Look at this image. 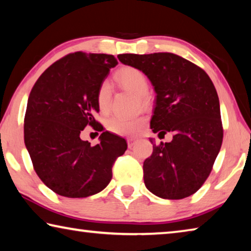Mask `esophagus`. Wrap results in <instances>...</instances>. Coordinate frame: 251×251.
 I'll use <instances>...</instances> for the list:
<instances>
[{
    "instance_id": "obj_1",
    "label": "esophagus",
    "mask_w": 251,
    "mask_h": 251,
    "mask_svg": "<svg viewBox=\"0 0 251 251\" xmlns=\"http://www.w3.org/2000/svg\"><path fill=\"white\" fill-rule=\"evenodd\" d=\"M135 143H136V138H128L127 139V145H128V148H131L133 147L134 145H135Z\"/></svg>"
}]
</instances>
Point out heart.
Masks as SVG:
<instances>
[{
  "label": "heart",
  "mask_w": 251,
  "mask_h": 251,
  "mask_svg": "<svg viewBox=\"0 0 251 251\" xmlns=\"http://www.w3.org/2000/svg\"><path fill=\"white\" fill-rule=\"evenodd\" d=\"M118 80L126 91L130 92L137 97H145L148 93V80L142 71L135 67H124L116 74ZM110 85L108 82H103L97 91V105L100 112H107L110 101ZM145 120L143 117L125 118L121 116L110 117L107 122V127L110 131L118 135L134 136L141 131Z\"/></svg>",
  "instance_id": "1"
}]
</instances>
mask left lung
I'll return each instance as SVG.
<instances>
[{"label":"left lung","mask_w":251,"mask_h":251,"mask_svg":"<svg viewBox=\"0 0 251 251\" xmlns=\"http://www.w3.org/2000/svg\"><path fill=\"white\" fill-rule=\"evenodd\" d=\"M124 65L142 71L156 93L152 133H174L144 161L146 188L164 199H182L201 188L223 143L216 88L201 67L173 53L120 54Z\"/></svg>","instance_id":"obj_1"}]
</instances>
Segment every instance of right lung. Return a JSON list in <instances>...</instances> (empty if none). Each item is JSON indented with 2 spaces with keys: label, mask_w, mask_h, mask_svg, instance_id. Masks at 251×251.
I'll return each instance as SVG.
<instances>
[{
  "label": "right lung",
  "mask_w": 251,
  "mask_h": 251,
  "mask_svg": "<svg viewBox=\"0 0 251 251\" xmlns=\"http://www.w3.org/2000/svg\"><path fill=\"white\" fill-rule=\"evenodd\" d=\"M117 64L113 55L69 54L50 65L29 93L24 143L37 176L57 195L84 198L101 192L127 150L124 138L107 130L95 146L80 139L86 125L100 124L97 91Z\"/></svg>",
  "instance_id": "right-lung-1"
}]
</instances>
